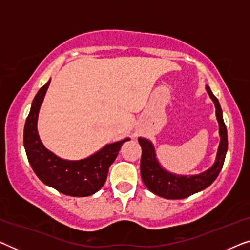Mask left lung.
I'll list each match as a JSON object with an SVG mask.
<instances>
[{
  "instance_id": "8db88e82",
  "label": "left lung",
  "mask_w": 250,
  "mask_h": 250,
  "mask_svg": "<svg viewBox=\"0 0 250 250\" xmlns=\"http://www.w3.org/2000/svg\"><path fill=\"white\" fill-rule=\"evenodd\" d=\"M206 90L211 100L214 101L216 108V118L220 125L221 142L217 150L216 162L214 165L198 175H175L167 172L159 165L156 158V152L152 143L149 140L139 138V143L142 148L141 156V177L143 183L148 190L157 196L166 198V199H184V198L194 194L199 191L206 189L216 180L223 167L225 155L228 151V132L224 124L222 109L217 98L210 91L209 86Z\"/></svg>"
}]
</instances>
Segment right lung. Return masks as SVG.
<instances>
[{
  "instance_id": "add662e5",
  "label": "right lung",
  "mask_w": 250,
  "mask_h": 250,
  "mask_svg": "<svg viewBox=\"0 0 250 250\" xmlns=\"http://www.w3.org/2000/svg\"><path fill=\"white\" fill-rule=\"evenodd\" d=\"M51 80L34 98L23 129V146L32 168L44 184L71 197H87L101 189L109 167L127 139L104 146L94 155L81 160H64L49 151L37 133V118Z\"/></svg>"
}]
</instances>
